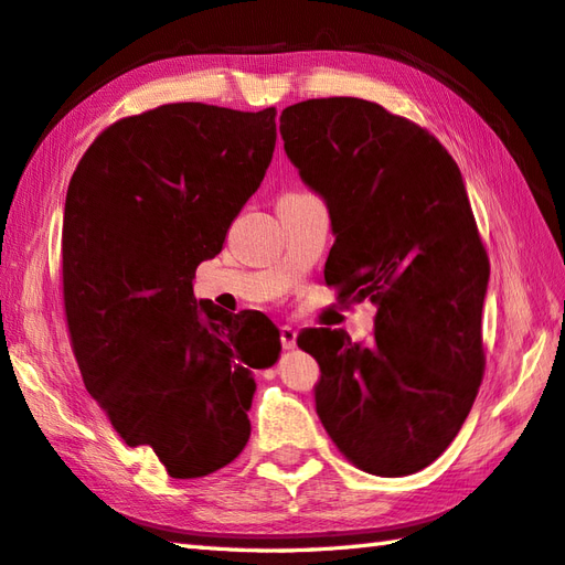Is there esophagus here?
Masks as SVG:
<instances>
[{
  "label": "esophagus",
  "instance_id": "esophagus-1",
  "mask_svg": "<svg viewBox=\"0 0 565 565\" xmlns=\"http://www.w3.org/2000/svg\"><path fill=\"white\" fill-rule=\"evenodd\" d=\"M280 343H282L285 351H290V349L297 347V331L290 324L280 327Z\"/></svg>",
  "mask_w": 565,
  "mask_h": 565
}]
</instances>
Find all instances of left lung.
I'll return each instance as SVG.
<instances>
[{"label":"left lung","instance_id":"1","mask_svg":"<svg viewBox=\"0 0 565 565\" xmlns=\"http://www.w3.org/2000/svg\"><path fill=\"white\" fill-rule=\"evenodd\" d=\"M280 134L327 202V282L377 307L371 343L337 329L297 337L321 371L319 419L365 473H417L456 439L486 371L490 263L463 178L427 129L375 102H299L282 109Z\"/></svg>","mask_w":565,"mask_h":565}]
</instances>
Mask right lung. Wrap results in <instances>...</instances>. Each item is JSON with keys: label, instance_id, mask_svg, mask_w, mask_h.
<instances>
[{"label": "right lung", "instance_id": "add662e5", "mask_svg": "<svg viewBox=\"0 0 565 565\" xmlns=\"http://www.w3.org/2000/svg\"><path fill=\"white\" fill-rule=\"evenodd\" d=\"M275 107L163 105L102 131L67 185L63 299L87 393L170 478H202L244 451L256 367L280 353L260 312L194 299L275 151Z\"/></svg>", "mask_w": 565, "mask_h": 565}]
</instances>
